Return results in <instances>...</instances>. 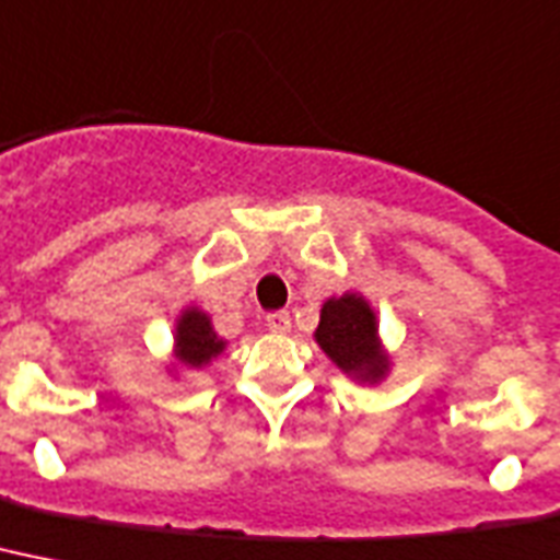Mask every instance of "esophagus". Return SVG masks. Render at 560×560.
Here are the masks:
<instances>
[{
    "instance_id": "obj_1",
    "label": "esophagus",
    "mask_w": 560,
    "mask_h": 560,
    "mask_svg": "<svg viewBox=\"0 0 560 560\" xmlns=\"http://www.w3.org/2000/svg\"><path fill=\"white\" fill-rule=\"evenodd\" d=\"M290 327H293V319H290L288 311L270 313V316H267V330H270V334H290Z\"/></svg>"
}]
</instances>
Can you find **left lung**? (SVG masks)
I'll use <instances>...</instances> for the list:
<instances>
[{"mask_svg":"<svg viewBox=\"0 0 560 560\" xmlns=\"http://www.w3.org/2000/svg\"><path fill=\"white\" fill-rule=\"evenodd\" d=\"M313 339L325 357L359 385H380L388 380L394 357L380 336V319L374 304L357 290L330 295L322 304L319 327Z\"/></svg>","mask_w":560,"mask_h":560,"instance_id":"1","label":"left lung"}]
</instances>
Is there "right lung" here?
<instances>
[{
    "label": "right lung",
    "mask_w": 560,
    "mask_h": 560,
    "mask_svg": "<svg viewBox=\"0 0 560 560\" xmlns=\"http://www.w3.org/2000/svg\"><path fill=\"white\" fill-rule=\"evenodd\" d=\"M226 351V339L215 334L212 316L195 304H186L177 313L175 330H172V357L166 374L177 380L186 371H203Z\"/></svg>",
    "instance_id": "1"
}]
</instances>
